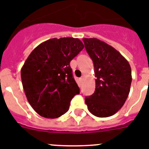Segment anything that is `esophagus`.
I'll use <instances>...</instances> for the list:
<instances>
[{
  "mask_svg": "<svg viewBox=\"0 0 149 149\" xmlns=\"http://www.w3.org/2000/svg\"><path fill=\"white\" fill-rule=\"evenodd\" d=\"M83 80H84V77H83V76H82V77L79 79V81L81 82H83Z\"/></svg>",
  "mask_w": 149,
  "mask_h": 149,
  "instance_id": "1",
  "label": "esophagus"
}]
</instances>
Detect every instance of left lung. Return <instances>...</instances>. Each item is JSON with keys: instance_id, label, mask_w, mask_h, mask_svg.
Listing matches in <instances>:
<instances>
[{"instance_id": "obj_1", "label": "left lung", "mask_w": 149, "mask_h": 149, "mask_svg": "<svg viewBox=\"0 0 149 149\" xmlns=\"http://www.w3.org/2000/svg\"><path fill=\"white\" fill-rule=\"evenodd\" d=\"M94 67L95 91L85 98L89 112L99 118L109 117L123 107L131 85L128 61L112 46L97 38L82 39Z\"/></svg>"}]
</instances>
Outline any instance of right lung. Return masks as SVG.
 Returning <instances> with one entry per match:
<instances>
[{
    "label": "right lung",
    "mask_w": 149,
    "mask_h": 149,
    "mask_svg": "<svg viewBox=\"0 0 149 149\" xmlns=\"http://www.w3.org/2000/svg\"><path fill=\"white\" fill-rule=\"evenodd\" d=\"M83 48L78 38H53L40 44L28 57L21 70L22 82L30 105L40 116L60 117L79 94L70 63Z\"/></svg>",
    "instance_id": "right-lung-1"
}]
</instances>
